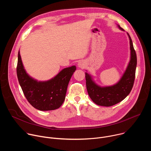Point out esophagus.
<instances>
[{"label": "esophagus", "instance_id": "obj_1", "mask_svg": "<svg viewBox=\"0 0 151 151\" xmlns=\"http://www.w3.org/2000/svg\"><path fill=\"white\" fill-rule=\"evenodd\" d=\"M78 67H79V68L83 69V68H84L85 66V62L83 60H82V61H79V62L78 63Z\"/></svg>", "mask_w": 151, "mask_h": 151}]
</instances>
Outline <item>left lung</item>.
<instances>
[{
  "label": "left lung",
  "mask_w": 151,
  "mask_h": 151,
  "mask_svg": "<svg viewBox=\"0 0 151 151\" xmlns=\"http://www.w3.org/2000/svg\"><path fill=\"white\" fill-rule=\"evenodd\" d=\"M118 27L124 30L119 25ZM130 40V60L127 68L120 80L115 85L108 87H100L95 83L91 76L85 73L86 86L88 95L96 104L109 107L122 101L131 92L135 79L137 66V56L130 36L127 33Z\"/></svg>",
  "instance_id": "obj_1"
}]
</instances>
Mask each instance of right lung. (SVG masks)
Masks as SVG:
<instances>
[{
  "label": "right lung",
  "mask_w": 151,
  "mask_h": 151,
  "mask_svg": "<svg viewBox=\"0 0 151 151\" xmlns=\"http://www.w3.org/2000/svg\"><path fill=\"white\" fill-rule=\"evenodd\" d=\"M76 69L75 66L64 68L48 81H37L27 73L18 51L17 73L19 83L27 101L39 111L55 110L62 105Z\"/></svg>",
  "instance_id": "obj_1"
}]
</instances>
